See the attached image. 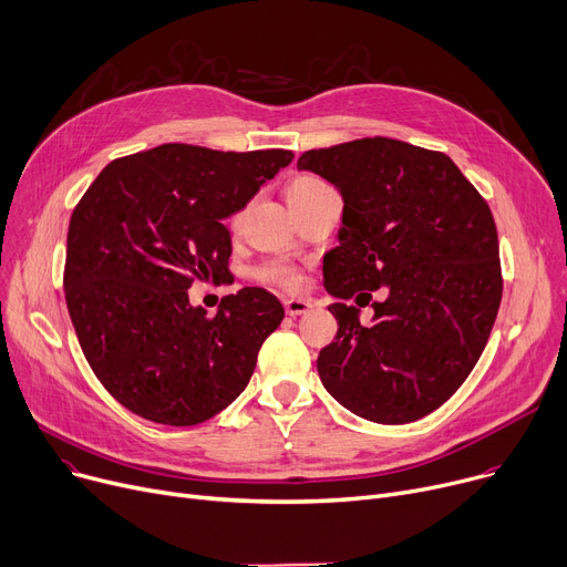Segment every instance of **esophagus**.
<instances>
[{"mask_svg": "<svg viewBox=\"0 0 567 567\" xmlns=\"http://www.w3.org/2000/svg\"><path fill=\"white\" fill-rule=\"evenodd\" d=\"M284 307H286L288 316H302L311 309V302H309V299H302V297H290V299H286Z\"/></svg>", "mask_w": 567, "mask_h": 567, "instance_id": "esophagus-1", "label": "esophagus"}]
</instances>
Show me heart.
Masks as SVG:
<instances>
[{
	"label": "heart",
	"instance_id": "heart-1",
	"mask_svg": "<svg viewBox=\"0 0 567 567\" xmlns=\"http://www.w3.org/2000/svg\"><path fill=\"white\" fill-rule=\"evenodd\" d=\"M320 189H327V185L320 178L299 176L288 185L286 196H288V202H292V198H305V196H311ZM258 279L265 281V284L281 286V288H297L299 286V272L292 268V265L281 262V260H272L268 265H262V268L258 270Z\"/></svg>",
	"mask_w": 567,
	"mask_h": 567
}]
</instances>
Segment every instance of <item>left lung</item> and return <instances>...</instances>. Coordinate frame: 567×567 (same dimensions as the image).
<instances>
[{
	"label": "left lung",
	"instance_id": "left-lung-1",
	"mask_svg": "<svg viewBox=\"0 0 567 567\" xmlns=\"http://www.w3.org/2000/svg\"><path fill=\"white\" fill-rule=\"evenodd\" d=\"M313 172L343 196L339 247L324 254L337 339L318 354L324 389L352 414L410 423L444 405L485 350L502 305V262L485 198L444 153L386 137L307 151Z\"/></svg>",
	"mask_w": 567,
	"mask_h": 567
}]
</instances>
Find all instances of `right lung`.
<instances>
[{"mask_svg": "<svg viewBox=\"0 0 567 567\" xmlns=\"http://www.w3.org/2000/svg\"><path fill=\"white\" fill-rule=\"evenodd\" d=\"M290 159L284 148L162 144L110 162L82 196L65 247V305L95 378L130 412L196 425L249 384L281 302L243 288L208 316L187 290L228 279L224 219Z\"/></svg>", "mask_w": 567, "mask_h": 567, "instance_id": "right-lung-1", "label": "right lung"}]
</instances>
